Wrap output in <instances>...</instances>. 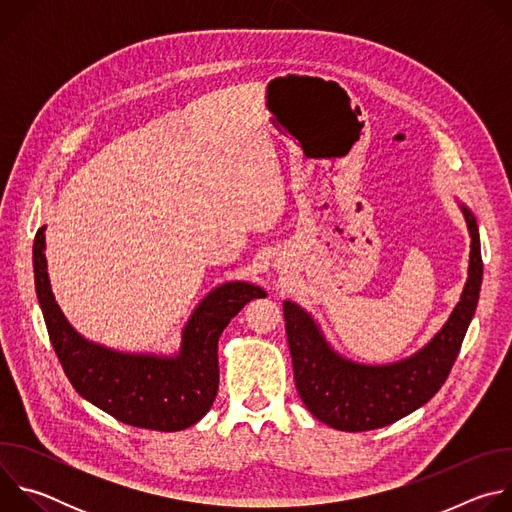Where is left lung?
<instances>
[{
    "label": "left lung",
    "mask_w": 512,
    "mask_h": 512,
    "mask_svg": "<svg viewBox=\"0 0 512 512\" xmlns=\"http://www.w3.org/2000/svg\"><path fill=\"white\" fill-rule=\"evenodd\" d=\"M470 233L468 279L460 302L421 350L391 364H360L338 354L316 320L298 304L283 302L298 395L310 413L340 431H369L395 423L425 405L446 383L474 318L482 257L476 216L460 204Z\"/></svg>",
    "instance_id": "left-lung-1"
}]
</instances>
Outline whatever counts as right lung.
I'll return each instance as SVG.
<instances>
[{
    "label": "right lung",
    "mask_w": 512,
    "mask_h": 512,
    "mask_svg": "<svg viewBox=\"0 0 512 512\" xmlns=\"http://www.w3.org/2000/svg\"><path fill=\"white\" fill-rule=\"evenodd\" d=\"M44 231L40 227L34 239L36 294L70 385L133 427L180 431L200 421L218 391V338L245 304L267 296L265 289L249 281L214 287L192 312L174 356L119 352L87 340L64 318L46 271Z\"/></svg>",
    "instance_id": "1"
}]
</instances>
